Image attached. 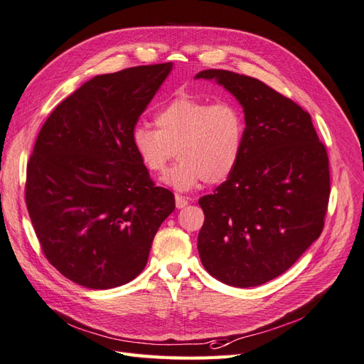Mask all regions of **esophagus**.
Here are the masks:
<instances>
[{
	"instance_id": "esophagus-1",
	"label": "esophagus",
	"mask_w": 364,
	"mask_h": 364,
	"mask_svg": "<svg viewBox=\"0 0 364 364\" xmlns=\"http://www.w3.org/2000/svg\"><path fill=\"white\" fill-rule=\"evenodd\" d=\"M187 204H189V198H184L181 195H175V205H177V208H184Z\"/></svg>"
}]
</instances>
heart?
<instances>
[{"mask_svg": "<svg viewBox=\"0 0 364 364\" xmlns=\"http://www.w3.org/2000/svg\"><path fill=\"white\" fill-rule=\"evenodd\" d=\"M156 128L139 124L132 130V148L151 173L165 171L175 149L178 163L161 177L178 192L207 181H225L236 169L245 144V114L232 101L212 104L191 95L171 100L157 110Z\"/></svg>", "mask_w": 364, "mask_h": 364, "instance_id": "b5f03b06", "label": "heart"}]
</instances>
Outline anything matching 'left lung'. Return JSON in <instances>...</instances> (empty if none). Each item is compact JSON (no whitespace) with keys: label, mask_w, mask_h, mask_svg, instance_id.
<instances>
[{"label":"left lung","mask_w":364,"mask_h":364,"mask_svg":"<svg viewBox=\"0 0 364 364\" xmlns=\"http://www.w3.org/2000/svg\"><path fill=\"white\" fill-rule=\"evenodd\" d=\"M215 80L245 113V144L228 180L199 199L198 251L228 286L254 287L286 272L321 236L330 198L326 149L310 114L263 81L224 69Z\"/></svg>","instance_id":"8db88e82"}]
</instances>
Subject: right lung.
I'll use <instances>...</instances> for the list:
<instances>
[{"mask_svg": "<svg viewBox=\"0 0 364 364\" xmlns=\"http://www.w3.org/2000/svg\"><path fill=\"white\" fill-rule=\"evenodd\" d=\"M172 63L102 74L57 105L27 165L26 203L48 262L87 289L130 283L175 208L132 148V130Z\"/></svg>", "mask_w": 364, "mask_h": 364, "instance_id": "obj_1", "label": "right lung"}]
</instances>
